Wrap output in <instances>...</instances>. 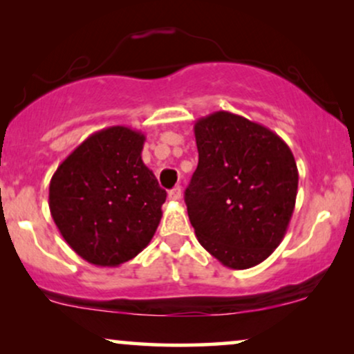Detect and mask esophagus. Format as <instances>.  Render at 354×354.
I'll return each mask as SVG.
<instances>
[{
    "mask_svg": "<svg viewBox=\"0 0 354 354\" xmlns=\"http://www.w3.org/2000/svg\"><path fill=\"white\" fill-rule=\"evenodd\" d=\"M168 198H169V201H181V198H183L181 187L180 186L173 187V189L168 192Z\"/></svg>",
    "mask_w": 354,
    "mask_h": 354,
    "instance_id": "esophagus-1",
    "label": "esophagus"
}]
</instances>
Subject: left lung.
<instances>
[{"instance_id":"left-lung-1","label":"left lung","mask_w":354,"mask_h":354,"mask_svg":"<svg viewBox=\"0 0 354 354\" xmlns=\"http://www.w3.org/2000/svg\"><path fill=\"white\" fill-rule=\"evenodd\" d=\"M194 136L199 163L185 201L196 236L223 266H257L279 247L292 217V151L265 125L227 111L196 120Z\"/></svg>"}]
</instances>
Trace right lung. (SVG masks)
Listing matches in <instances>:
<instances>
[{
	"label": "right lung",
	"instance_id": "1",
	"mask_svg": "<svg viewBox=\"0 0 354 354\" xmlns=\"http://www.w3.org/2000/svg\"><path fill=\"white\" fill-rule=\"evenodd\" d=\"M144 144L142 132L113 125L91 133L53 173V222L91 265H122L153 239L167 191L142 162Z\"/></svg>",
	"mask_w": 354,
	"mask_h": 354
}]
</instances>
